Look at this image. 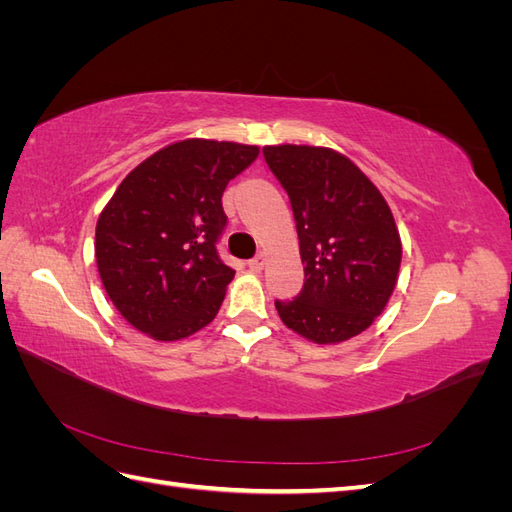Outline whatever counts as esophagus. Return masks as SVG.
<instances>
[{"label":"esophagus","instance_id":"obj_1","mask_svg":"<svg viewBox=\"0 0 512 512\" xmlns=\"http://www.w3.org/2000/svg\"><path fill=\"white\" fill-rule=\"evenodd\" d=\"M265 260H267V256L260 252V254L254 256L252 260H247V267H250V271H254V273H260L262 267H265Z\"/></svg>","mask_w":512,"mask_h":512}]
</instances>
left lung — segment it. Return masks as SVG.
Returning <instances> with one entry per match:
<instances>
[{"instance_id":"8db88e82","label":"left lung","mask_w":512,"mask_h":512,"mask_svg":"<svg viewBox=\"0 0 512 512\" xmlns=\"http://www.w3.org/2000/svg\"><path fill=\"white\" fill-rule=\"evenodd\" d=\"M288 192L305 284L275 301L282 322L314 344L363 333L389 303L401 265L393 213L363 170L339 151L309 145L262 149Z\"/></svg>"}]
</instances>
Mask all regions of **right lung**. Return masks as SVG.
Returning a JSON list of instances; mask_svg holds the SVG:
<instances>
[{"mask_svg":"<svg viewBox=\"0 0 512 512\" xmlns=\"http://www.w3.org/2000/svg\"><path fill=\"white\" fill-rule=\"evenodd\" d=\"M256 145L185 138L138 164L96 224L108 299L134 329L177 342L215 318L235 271L215 250L222 194L258 158Z\"/></svg>","mask_w":512,"mask_h":512,"instance_id":"add662e5","label":"right lung"}]
</instances>
